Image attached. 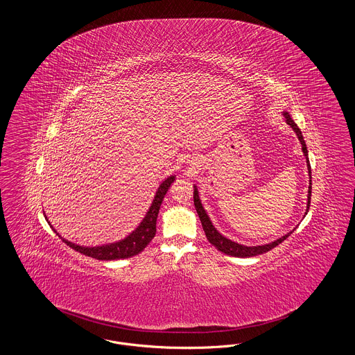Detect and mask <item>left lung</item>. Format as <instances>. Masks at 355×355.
Wrapping results in <instances>:
<instances>
[{
    "label": "left lung",
    "mask_w": 355,
    "mask_h": 355,
    "mask_svg": "<svg viewBox=\"0 0 355 355\" xmlns=\"http://www.w3.org/2000/svg\"><path fill=\"white\" fill-rule=\"evenodd\" d=\"M284 116L286 119V122L291 126V129L295 132V135L298 137L301 145H302V152H304V158H306V164H307V170H309V191H307V209H306V213L309 211V206H310V200H311V168H310V162H309V154H307V148H306V144H304V137H302V132L300 130V128L297 126V123L291 119L290 114L287 112H284ZM194 206H196V210L198 213V217L201 220L202 223L203 232L206 234L207 241L216 246L220 252L222 253L227 254V255H232V257H239V258H249V257H255V255H259V254L266 253L271 250L272 248L278 246L279 243H282L287 236H290L294 230H291L290 233H287L284 236L278 238L277 241L271 242V243H266V245H261V246H246V245H241V243H236L234 241L226 238V236H222L220 232L214 227V225L211 223V220L209 218L207 213L203 209L202 203L200 200V194H198V189L197 186H194Z\"/></svg>",
    "instance_id": "obj_1"
}]
</instances>
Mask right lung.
I'll use <instances>...</instances> for the list:
<instances>
[{
  "mask_svg": "<svg viewBox=\"0 0 355 355\" xmlns=\"http://www.w3.org/2000/svg\"><path fill=\"white\" fill-rule=\"evenodd\" d=\"M174 181H175V175H170L165 181H162V184L158 187L152 205H150L146 216L144 217V220H141V223L137 226L135 230H133L129 236H125L123 239H121L119 242H113V243H107V245H102V246H93V248L80 246V245H76V243H73V242H70L68 239L60 236L51 225V227L57 233V236H60L71 249H74L78 253L87 255V257H92V258H96V259H100V261H113V259L130 258L133 255L141 253L150 243V241L155 236V223H157V217H158V213H159L161 203L164 201V197L166 196L170 185Z\"/></svg>",
  "mask_w": 355,
  "mask_h": 355,
  "instance_id": "1",
  "label": "right lung"
}]
</instances>
